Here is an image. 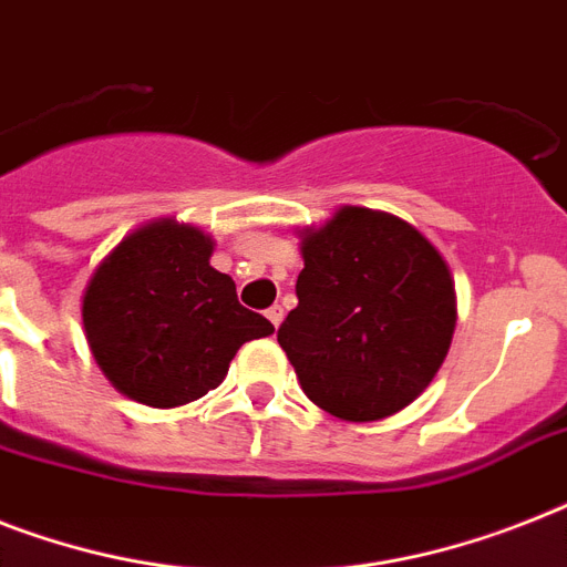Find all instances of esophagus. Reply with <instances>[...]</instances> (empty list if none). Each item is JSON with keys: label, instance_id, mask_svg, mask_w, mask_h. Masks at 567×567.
<instances>
[{"label": "esophagus", "instance_id": "1", "mask_svg": "<svg viewBox=\"0 0 567 567\" xmlns=\"http://www.w3.org/2000/svg\"><path fill=\"white\" fill-rule=\"evenodd\" d=\"M282 317H285L282 306H274V308H268V320H270V323H274V329H279V326H282Z\"/></svg>", "mask_w": 567, "mask_h": 567}]
</instances>
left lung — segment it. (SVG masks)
Here are the masks:
<instances>
[{
  "instance_id": "obj_1",
  "label": "left lung",
  "mask_w": 567,
  "mask_h": 567,
  "mask_svg": "<svg viewBox=\"0 0 567 567\" xmlns=\"http://www.w3.org/2000/svg\"><path fill=\"white\" fill-rule=\"evenodd\" d=\"M299 238L306 268L279 347L308 399L331 416H393L449 355L457 326L449 265L408 220L363 206H340Z\"/></svg>"
}]
</instances>
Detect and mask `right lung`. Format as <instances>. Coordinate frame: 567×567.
Returning a JSON list of instances; mask_svg holds the SVG:
<instances>
[{
  "instance_id": "right-lung-1",
  "label": "right lung",
  "mask_w": 567,
  "mask_h": 567,
  "mask_svg": "<svg viewBox=\"0 0 567 567\" xmlns=\"http://www.w3.org/2000/svg\"><path fill=\"white\" fill-rule=\"evenodd\" d=\"M212 236L174 218L124 236L84 291L86 343L110 384L148 408H179L224 381L270 320L238 302L236 282L209 265Z\"/></svg>"
}]
</instances>
